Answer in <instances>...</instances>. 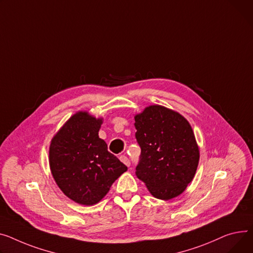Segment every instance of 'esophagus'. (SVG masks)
<instances>
[{
  "instance_id": "34e87169",
  "label": "esophagus",
  "mask_w": 253,
  "mask_h": 253,
  "mask_svg": "<svg viewBox=\"0 0 253 253\" xmlns=\"http://www.w3.org/2000/svg\"><path fill=\"white\" fill-rule=\"evenodd\" d=\"M120 161L124 164V165H126L127 167H129L130 166V162H129V159L126 157V156H120Z\"/></svg>"
}]
</instances>
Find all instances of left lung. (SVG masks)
<instances>
[{"mask_svg": "<svg viewBox=\"0 0 253 253\" xmlns=\"http://www.w3.org/2000/svg\"><path fill=\"white\" fill-rule=\"evenodd\" d=\"M134 119L141 148L137 178L156 198L177 197L192 181L199 162V148L189 122L178 112L160 105L146 107Z\"/></svg>", "mask_w": 253, "mask_h": 253, "instance_id": "left-lung-1", "label": "left lung"}]
</instances>
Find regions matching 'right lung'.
Instances as JSON below:
<instances>
[{
    "mask_svg": "<svg viewBox=\"0 0 253 253\" xmlns=\"http://www.w3.org/2000/svg\"><path fill=\"white\" fill-rule=\"evenodd\" d=\"M103 118L86 111L71 116L50 140L48 163L62 192L82 206H93L109 192L127 167L98 137Z\"/></svg>",
    "mask_w": 253,
    "mask_h": 253,
    "instance_id": "add662e5",
    "label": "right lung"
}]
</instances>
